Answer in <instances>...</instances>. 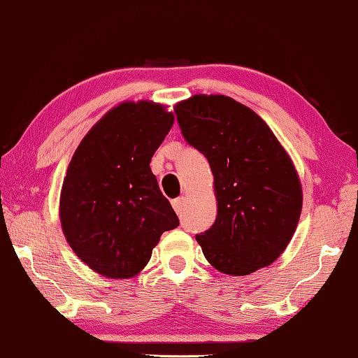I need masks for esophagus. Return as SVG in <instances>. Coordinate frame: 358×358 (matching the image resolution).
<instances>
[{
  "instance_id": "esophagus-1",
  "label": "esophagus",
  "mask_w": 358,
  "mask_h": 358,
  "mask_svg": "<svg viewBox=\"0 0 358 358\" xmlns=\"http://www.w3.org/2000/svg\"><path fill=\"white\" fill-rule=\"evenodd\" d=\"M171 205H173V208H174V211L178 213V214H180V211H182V208H184V205H185V198H184V196L176 198V200L171 201Z\"/></svg>"
}]
</instances>
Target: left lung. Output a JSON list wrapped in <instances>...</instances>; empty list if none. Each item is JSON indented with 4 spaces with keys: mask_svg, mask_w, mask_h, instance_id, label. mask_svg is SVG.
<instances>
[{
    "mask_svg": "<svg viewBox=\"0 0 358 358\" xmlns=\"http://www.w3.org/2000/svg\"><path fill=\"white\" fill-rule=\"evenodd\" d=\"M174 112L214 176L217 217L196 235L206 261L234 277L271 266L293 238L302 210L288 152L255 110L232 97L195 94Z\"/></svg>",
    "mask_w": 358,
    "mask_h": 358,
    "instance_id": "obj_1",
    "label": "left lung"
}]
</instances>
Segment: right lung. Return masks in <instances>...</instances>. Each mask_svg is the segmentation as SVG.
I'll return each instance as SVG.
<instances>
[{"label":"right lung","mask_w":358,"mask_h":358,"mask_svg":"<svg viewBox=\"0 0 358 358\" xmlns=\"http://www.w3.org/2000/svg\"><path fill=\"white\" fill-rule=\"evenodd\" d=\"M173 123L162 103L126 101L87 131L71 157L60 225L75 255L102 277H136L162 234L179 225L150 169Z\"/></svg>","instance_id":"right-lung-1"}]
</instances>
